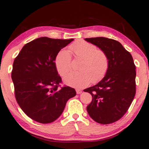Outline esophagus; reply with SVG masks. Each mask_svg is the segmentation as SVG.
Returning <instances> with one entry per match:
<instances>
[{"mask_svg":"<svg viewBox=\"0 0 149 149\" xmlns=\"http://www.w3.org/2000/svg\"><path fill=\"white\" fill-rule=\"evenodd\" d=\"M76 93L77 94H81V93H82V91H81V90H79V89H76Z\"/></svg>","mask_w":149,"mask_h":149,"instance_id":"esophagus-1","label":"esophagus"}]
</instances>
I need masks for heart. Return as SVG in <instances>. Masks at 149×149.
Masks as SVG:
<instances>
[{
	"mask_svg": "<svg viewBox=\"0 0 149 149\" xmlns=\"http://www.w3.org/2000/svg\"><path fill=\"white\" fill-rule=\"evenodd\" d=\"M70 51L76 58L83 59L79 70L71 71L64 75L63 81L72 87L81 88L89 83H96L106 74L109 68V59L105 52L99 50L90 43L80 41L72 44ZM72 56L66 49H62L55 58V65L61 75H63L71 68Z\"/></svg>",
	"mask_w": 149,
	"mask_h": 149,
	"instance_id": "b5f03b06",
	"label": "heart"
}]
</instances>
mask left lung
Masks as SVG:
<instances>
[{
    "label": "left lung",
    "mask_w": 149,
    "mask_h": 149,
    "mask_svg": "<svg viewBox=\"0 0 149 149\" xmlns=\"http://www.w3.org/2000/svg\"><path fill=\"white\" fill-rule=\"evenodd\" d=\"M106 54L109 68L104 77L87 88L93 100L86 107L96 123L108 124L119 120L129 109L136 95V66L131 54L117 40L104 37L85 38Z\"/></svg>",
    "instance_id": "1"
}]
</instances>
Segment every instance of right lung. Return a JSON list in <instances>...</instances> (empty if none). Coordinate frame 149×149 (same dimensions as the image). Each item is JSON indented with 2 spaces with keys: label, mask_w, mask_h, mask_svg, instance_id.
<instances>
[{
  "label": "right lung",
  "mask_w": 149,
  "mask_h": 149,
  "mask_svg": "<svg viewBox=\"0 0 149 149\" xmlns=\"http://www.w3.org/2000/svg\"><path fill=\"white\" fill-rule=\"evenodd\" d=\"M74 39L41 37L24 45L13 64L12 79L15 96L23 112L42 124L60 117L67 101L76 95L75 89L63 86L55 65L61 49Z\"/></svg>",
  "instance_id": "1"
}]
</instances>
